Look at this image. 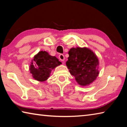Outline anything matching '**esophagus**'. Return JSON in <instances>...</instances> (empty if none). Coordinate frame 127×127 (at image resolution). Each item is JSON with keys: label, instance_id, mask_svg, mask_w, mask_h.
Listing matches in <instances>:
<instances>
[{"label": "esophagus", "instance_id": "obj_1", "mask_svg": "<svg viewBox=\"0 0 127 127\" xmlns=\"http://www.w3.org/2000/svg\"><path fill=\"white\" fill-rule=\"evenodd\" d=\"M59 58L61 61H64V59H65L64 55L63 54H61L59 55Z\"/></svg>", "mask_w": 127, "mask_h": 127}]
</instances>
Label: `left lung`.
Instances as JSON below:
<instances>
[{"label": "left lung", "mask_w": 127, "mask_h": 127, "mask_svg": "<svg viewBox=\"0 0 127 127\" xmlns=\"http://www.w3.org/2000/svg\"><path fill=\"white\" fill-rule=\"evenodd\" d=\"M68 54L66 65L79 85L86 86L95 80L98 74L99 62L91 50L86 48H73Z\"/></svg>", "instance_id": "left-lung-1"}]
</instances>
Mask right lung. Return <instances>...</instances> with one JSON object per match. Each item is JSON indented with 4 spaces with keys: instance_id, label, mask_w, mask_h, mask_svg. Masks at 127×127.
I'll use <instances>...</instances> for the list:
<instances>
[{
    "instance_id": "add662e5",
    "label": "right lung",
    "mask_w": 127,
    "mask_h": 127,
    "mask_svg": "<svg viewBox=\"0 0 127 127\" xmlns=\"http://www.w3.org/2000/svg\"><path fill=\"white\" fill-rule=\"evenodd\" d=\"M33 61L35 63H31L30 73L33 78L41 82L46 81L50 77L52 69L62 64L58 59L50 55L45 51H40L34 57Z\"/></svg>"
}]
</instances>
